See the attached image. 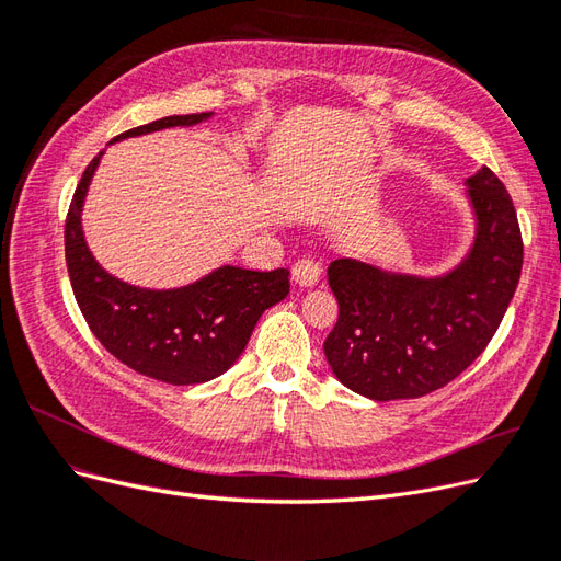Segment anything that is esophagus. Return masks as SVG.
I'll return each instance as SVG.
<instances>
[{
  "instance_id": "obj_1",
  "label": "esophagus",
  "mask_w": 561,
  "mask_h": 561,
  "mask_svg": "<svg viewBox=\"0 0 561 561\" xmlns=\"http://www.w3.org/2000/svg\"><path fill=\"white\" fill-rule=\"evenodd\" d=\"M293 280L301 287H313L320 280V264L313 260H299L293 266Z\"/></svg>"
}]
</instances>
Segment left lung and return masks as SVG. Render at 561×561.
Here are the masks:
<instances>
[{
	"label": "left lung",
	"instance_id": "8db88e82",
	"mask_svg": "<svg viewBox=\"0 0 561 561\" xmlns=\"http://www.w3.org/2000/svg\"><path fill=\"white\" fill-rule=\"evenodd\" d=\"M466 186L474 241L447 274H396L358 260L330 264L339 318L322 348L353 393L379 402L428 396L461 375L499 330L522 274L517 213L486 165Z\"/></svg>",
	"mask_w": 561,
	"mask_h": 561
}]
</instances>
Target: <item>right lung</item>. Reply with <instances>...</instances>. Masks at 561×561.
<instances>
[{
  "label": "right lung",
  "mask_w": 561,
  "mask_h": 561,
  "mask_svg": "<svg viewBox=\"0 0 561 561\" xmlns=\"http://www.w3.org/2000/svg\"><path fill=\"white\" fill-rule=\"evenodd\" d=\"M213 112L165 116L116 135L112 142L175 126H194ZM103 151L77 184L65 219V260L79 309L116 360L173 386L210 381L239 360L260 316L290 293V271H250L225 264L173 290H147L114 278L95 262L81 229V208Z\"/></svg>",
  "instance_id": "add662e5"
}]
</instances>
